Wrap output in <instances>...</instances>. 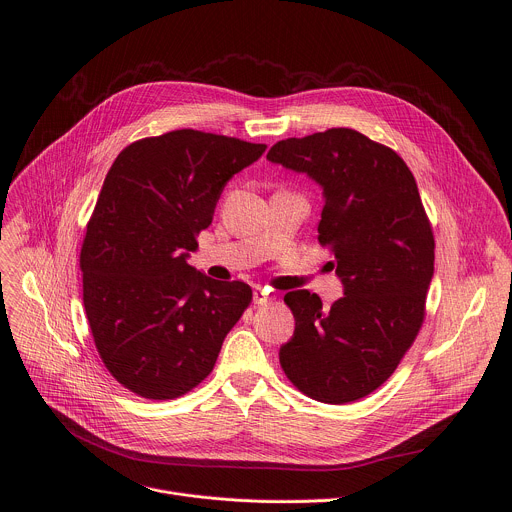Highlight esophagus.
<instances>
[{
    "label": "esophagus",
    "instance_id": "obj_1",
    "mask_svg": "<svg viewBox=\"0 0 512 512\" xmlns=\"http://www.w3.org/2000/svg\"><path fill=\"white\" fill-rule=\"evenodd\" d=\"M271 298H269V292L267 290H261V288H255L253 290V302L257 304V306H261V304H267Z\"/></svg>",
    "mask_w": 512,
    "mask_h": 512
}]
</instances>
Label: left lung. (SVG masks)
<instances>
[{"label": "left lung", "instance_id": "left-lung-1", "mask_svg": "<svg viewBox=\"0 0 512 512\" xmlns=\"http://www.w3.org/2000/svg\"><path fill=\"white\" fill-rule=\"evenodd\" d=\"M267 159L322 188L318 243L331 247L343 284L329 310L308 290L284 296L296 329L280 363L318 402L359 400L394 374L425 318L435 239L414 175L392 149L351 128L286 138Z\"/></svg>", "mask_w": 512, "mask_h": 512}]
</instances>
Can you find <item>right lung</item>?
I'll list each match as a JSON object with an SVG mask.
<instances>
[{"label": "right lung", "instance_id": "obj_1", "mask_svg": "<svg viewBox=\"0 0 512 512\" xmlns=\"http://www.w3.org/2000/svg\"><path fill=\"white\" fill-rule=\"evenodd\" d=\"M265 149L183 128L128 145L110 167L79 265L98 353L130 392L171 400L196 388L249 306L245 282L212 280L188 259L228 179Z\"/></svg>", "mask_w": 512, "mask_h": 512}]
</instances>
